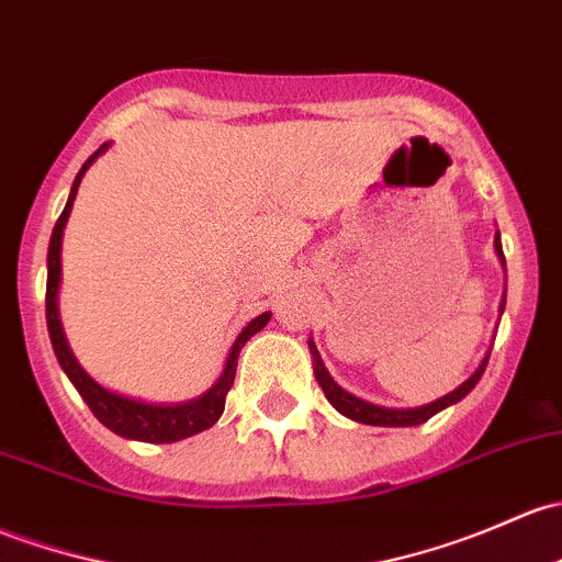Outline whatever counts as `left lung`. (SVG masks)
Instances as JSON below:
<instances>
[{
	"mask_svg": "<svg viewBox=\"0 0 562 562\" xmlns=\"http://www.w3.org/2000/svg\"><path fill=\"white\" fill-rule=\"evenodd\" d=\"M493 247H495V256H498L501 266H504L506 271V258H504V247H501V234L495 232V239H493ZM504 306H506V288H504V296H501V306H498V315H504ZM310 352H312V369H315V380L317 385L323 387V393H326V398L330 401V406H334L339 415L350 417V420L356 423H363V425H380V428H412V425H420L425 420H430L434 415H439L441 409H447V406L458 404V401H463L465 395L471 393V390L476 387V382L482 380L484 374V366H487V358H490V350L484 352V358L480 360V366L474 369V374L469 376V380L463 382V385H458L452 390V393L441 395V398L430 401V404H423V406H412V409H393V406H380V404H371V401H363L358 398V395L347 393L345 387L336 385L334 376L328 374L326 363H323L321 352H317L315 341L310 339Z\"/></svg>",
	"mask_w": 562,
	"mask_h": 562,
	"instance_id": "left-lung-1",
	"label": "left lung"
}]
</instances>
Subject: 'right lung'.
<instances>
[{
	"label": "right lung",
	"instance_id": "right-lung-1",
	"mask_svg": "<svg viewBox=\"0 0 562 562\" xmlns=\"http://www.w3.org/2000/svg\"><path fill=\"white\" fill-rule=\"evenodd\" d=\"M110 142H104L75 177L72 191H69L67 206L58 215L56 226H53L50 245H47V288H45V317H47V334H50L53 352H56L58 363H61L64 374L69 376L75 390L82 395V401L88 404V409L93 412L99 423L108 425L112 434L123 436V439L134 441H147V445H172V441H182L188 436H196L202 430L212 428L221 420L223 409H226V393L234 385L236 374V358H239L241 347L250 341V336H256L266 323H269L271 312L252 317L245 328L239 330V336L234 339L232 350H228L226 363H223L221 376L215 380V385L206 387L202 395L191 401H180V404H150V401L128 398V395L115 393L99 385L91 374L78 363L72 347H69L67 334H64L61 317H58V288H61V239L64 228H67L69 212H72L75 196H78V188L82 182V175L91 169V164L97 161L102 153H108Z\"/></svg>",
	"mask_w": 562,
	"mask_h": 562
}]
</instances>
